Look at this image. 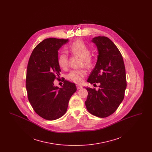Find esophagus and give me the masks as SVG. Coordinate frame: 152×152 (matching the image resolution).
Returning a JSON list of instances; mask_svg holds the SVG:
<instances>
[{
	"label": "esophagus",
	"mask_w": 152,
	"mask_h": 152,
	"mask_svg": "<svg viewBox=\"0 0 152 152\" xmlns=\"http://www.w3.org/2000/svg\"><path fill=\"white\" fill-rule=\"evenodd\" d=\"M76 87H77V89H81V88H83L82 86H79V85H77V86H76Z\"/></svg>",
	"instance_id": "34e87169"
}]
</instances>
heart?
Instances as JSON below:
<instances>
[{"label": "heart", "instance_id": "b5f03b06", "mask_svg": "<svg viewBox=\"0 0 152 152\" xmlns=\"http://www.w3.org/2000/svg\"><path fill=\"white\" fill-rule=\"evenodd\" d=\"M68 51L73 56L81 58V66L83 65L88 69H91L93 66L94 60L90 54L91 50L83 41L77 40L73 42L68 45ZM58 62L61 69H66L68 65V55L65 53H61L58 56ZM86 74V70L83 68L74 69L67 75L66 78L76 84H80L82 83Z\"/></svg>", "mask_w": 152, "mask_h": 152}]
</instances>
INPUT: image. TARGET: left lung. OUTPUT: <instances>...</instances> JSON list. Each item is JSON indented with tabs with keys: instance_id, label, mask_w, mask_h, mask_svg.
<instances>
[{
	"instance_id": "obj_1",
	"label": "left lung",
	"mask_w": 152,
	"mask_h": 152,
	"mask_svg": "<svg viewBox=\"0 0 152 152\" xmlns=\"http://www.w3.org/2000/svg\"><path fill=\"white\" fill-rule=\"evenodd\" d=\"M99 51L97 61L87 81L100 83L98 91L86 88L85 101L88 111L92 115L104 118L113 114L124 98L126 78L123 56L116 45L105 36L93 38Z\"/></svg>"
}]
</instances>
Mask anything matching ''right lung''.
I'll return each mask as SVG.
<instances>
[{"label": "right lung", "instance_id": "add662e5", "mask_svg": "<svg viewBox=\"0 0 152 152\" xmlns=\"http://www.w3.org/2000/svg\"><path fill=\"white\" fill-rule=\"evenodd\" d=\"M68 39L48 38L32 51L27 65L26 89L29 102L39 116L54 120L63 116L71 97L77 90L74 83L63 80L61 88L53 81L60 79L58 50Z\"/></svg>", "mask_w": 152, "mask_h": 152}]
</instances>
